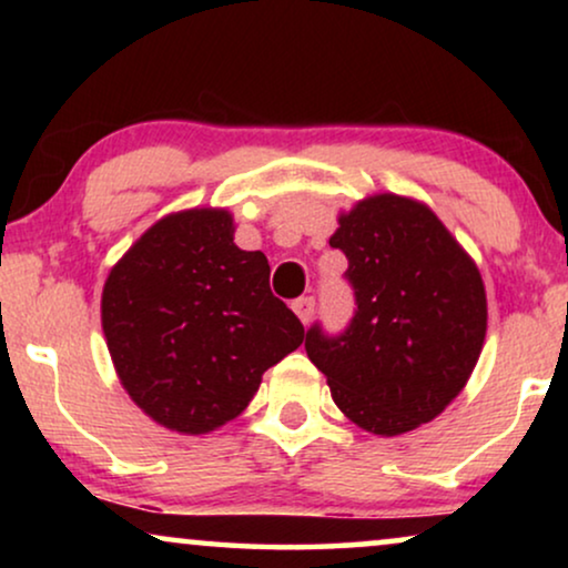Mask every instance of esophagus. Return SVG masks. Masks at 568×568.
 Instances as JSON below:
<instances>
[{
    "label": "esophagus",
    "instance_id": "esophagus-1",
    "mask_svg": "<svg viewBox=\"0 0 568 568\" xmlns=\"http://www.w3.org/2000/svg\"><path fill=\"white\" fill-rule=\"evenodd\" d=\"M292 310H294V313H297V317H300L302 323H310V321H313V315H315V297L294 300L292 302Z\"/></svg>",
    "mask_w": 568,
    "mask_h": 568
}]
</instances>
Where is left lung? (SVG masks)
<instances>
[{
  "label": "left lung",
  "mask_w": 568,
  "mask_h": 568,
  "mask_svg": "<svg viewBox=\"0 0 568 568\" xmlns=\"http://www.w3.org/2000/svg\"><path fill=\"white\" fill-rule=\"evenodd\" d=\"M331 247L348 258L354 317L344 333L307 331L310 362L336 406L379 437L432 422L457 398L486 338L478 266L439 216L377 193L338 216Z\"/></svg>",
  "instance_id": "left-lung-1"
}]
</instances>
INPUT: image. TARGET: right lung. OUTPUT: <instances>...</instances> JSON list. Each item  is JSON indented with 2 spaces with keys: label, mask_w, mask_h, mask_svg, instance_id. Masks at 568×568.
Returning <instances> with one entry per match:
<instances>
[{
  "label": "right lung",
  "mask_w": 568,
  "mask_h": 568,
  "mask_svg": "<svg viewBox=\"0 0 568 568\" xmlns=\"http://www.w3.org/2000/svg\"><path fill=\"white\" fill-rule=\"evenodd\" d=\"M268 261L240 251L227 209L154 222L115 263L100 321L123 390L152 422L206 434L243 414L305 328L271 294Z\"/></svg>",
  "instance_id": "add662e5"
}]
</instances>
